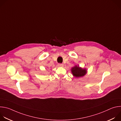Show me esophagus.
Segmentation results:
<instances>
[{"label":"esophagus","instance_id":"obj_1","mask_svg":"<svg viewBox=\"0 0 121 121\" xmlns=\"http://www.w3.org/2000/svg\"><path fill=\"white\" fill-rule=\"evenodd\" d=\"M58 65L59 66H60V67H63L64 66V64H61V63H59L58 64Z\"/></svg>","mask_w":121,"mask_h":121}]
</instances>
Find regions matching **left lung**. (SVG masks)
<instances>
[{
	"mask_svg": "<svg viewBox=\"0 0 121 121\" xmlns=\"http://www.w3.org/2000/svg\"><path fill=\"white\" fill-rule=\"evenodd\" d=\"M71 71L74 76L77 78H79L84 76L86 74L87 70L85 69H84L79 67L78 66H75L72 68Z\"/></svg>",
	"mask_w": 121,
	"mask_h": 121,
	"instance_id": "obj_1",
	"label": "left lung"
}]
</instances>
